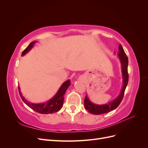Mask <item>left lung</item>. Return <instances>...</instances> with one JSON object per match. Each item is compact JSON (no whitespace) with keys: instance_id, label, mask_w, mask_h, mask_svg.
I'll return each instance as SVG.
<instances>
[{"instance_id":"1","label":"left lung","mask_w":148,"mask_h":148,"mask_svg":"<svg viewBox=\"0 0 148 148\" xmlns=\"http://www.w3.org/2000/svg\"><path fill=\"white\" fill-rule=\"evenodd\" d=\"M119 53L118 56L119 57V59L122 65V72L123 76V86L122 91H121L120 95L117 97L112 102H110L108 104H104V105H98L94 104L91 102L87 96H86L84 101V107L91 114H95V115H99L102 114H106L107 112L114 110L115 109L119 106L120 102H122V99L124 96V93L125 89L128 84V57L125 53L122 46L120 44L119 46Z\"/></svg>"}]
</instances>
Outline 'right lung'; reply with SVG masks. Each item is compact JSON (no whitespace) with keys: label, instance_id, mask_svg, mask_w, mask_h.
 <instances>
[{"label":"right lung","instance_id":"1","mask_svg":"<svg viewBox=\"0 0 148 148\" xmlns=\"http://www.w3.org/2000/svg\"><path fill=\"white\" fill-rule=\"evenodd\" d=\"M36 41L31 42L29 44V46L25 49L23 52H22L21 56H23L25 55L26 53L28 52L31 49H32ZM70 80H66V82H65L62 84V86H60L59 90H58L55 96H53L52 99L49 100L46 102L42 103V104H33V103L28 102L23 96H22L20 91V88L19 86L18 90L21 99L23 100V101L25 104L28 107H29L31 109H32L33 110L37 112L40 114H48L57 112L60 110L64 104V95L65 93V91L70 85Z\"/></svg>","mask_w":148,"mask_h":148}]
</instances>
